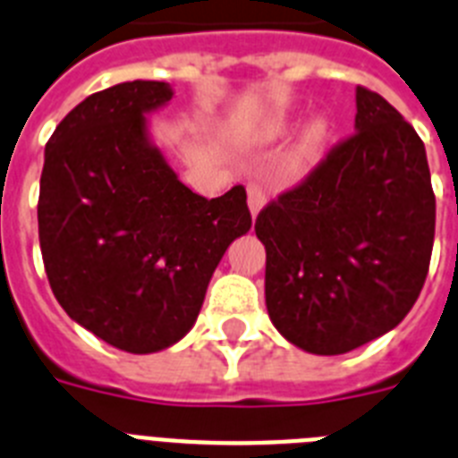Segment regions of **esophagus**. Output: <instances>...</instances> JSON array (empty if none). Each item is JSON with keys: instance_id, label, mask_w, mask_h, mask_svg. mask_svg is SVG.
I'll list each match as a JSON object with an SVG mask.
<instances>
[{"instance_id": "obj_1", "label": "esophagus", "mask_w": 458, "mask_h": 458, "mask_svg": "<svg viewBox=\"0 0 458 458\" xmlns=\"http://www.w3.org/2000/svg\"><path fill=\"white\" fill-rule=\"evenodd\" d=\"M246 193H249V209H251V216L256 218L258 214H260L262 207H265V202H267V198H265V193H262L260 186H256V184H249Z\"/></svg>"}]
</instances>
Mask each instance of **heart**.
Here are the masks:
<instances>
[{
	"mask_svg": "<svg viewBox=\"0 0 458 458\" xmlns=\"http://www.w3.org/2000/svg\"><path fill=\"white\" fill-rule=\"evenodd\" d=\"M300 122V114L288 110L269 113L249 131L246 142L249 145H272V142L285 140ZM334 124L327 114H316L301 126L295 138L285 147L276 163V180L281 184H300L313 170L320 165L332 142Z\"/></svg>",
	"mask_w": 458,
	"mask_h": 458,
	"instance_id": "obj_1",
	"label": "heart"
}]
</instances>
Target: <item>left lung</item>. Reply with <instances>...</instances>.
Instances as JSON below:
<instances>
[{
  "mask_svg": "<svg viewBox=\"0 0 458 458\" xmlns=\"http://www.w3.org/2000/svg\"><path fill=\"white\" fill-rule=\"evenodd\" d=\"M352 138L256 221L267 251L265 304L285 341L344 355L392 332L420 297L436 198L420 135L357 87Z\"/></svg>",
  "mask_w": 458,
  "mask_h": 458,
  "instance_id": "1",
  "label": "left lung"
}]
</instances>
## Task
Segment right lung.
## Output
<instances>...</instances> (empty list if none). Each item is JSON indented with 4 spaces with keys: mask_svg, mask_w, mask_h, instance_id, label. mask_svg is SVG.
<instances>
[{
    "mask_svg": "<svg viewBox=\"0 0 458 458\" xmlns=\"http://www.w3.org/2000/svg\"><path fill=\"white\" fill-rule=\"evenodd\" d=\"M168 82H119L78 103L46 145L38 240L71 320L133 355L182 341L214 269L249 233L246 191L198 196L182 184L149 117Z\"/></svg>",
    "mask_w": 458,
    "mask_h": 458,
    "instance_id": "1",
    "label": "right lung"
}]
</instances>
